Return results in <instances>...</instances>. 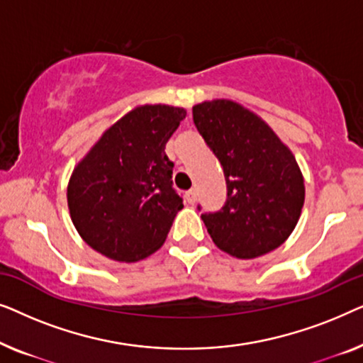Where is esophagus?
Listing matches in <instances>:
<instances>
[{"instance_id":"1","label":"esophagus","mask_w":363,"mask_h":363,"mask_svg":"<svg viewBox=\"0 0 363 363\" xmlns=\"http://www.w3.org/2000/svg\"><path fill=\"white\" fill-rule=\"evenodd\" d=\"M186 200H188V203H195L196 201V190H188L186 191Z\"/></svg>"}]
</instances>
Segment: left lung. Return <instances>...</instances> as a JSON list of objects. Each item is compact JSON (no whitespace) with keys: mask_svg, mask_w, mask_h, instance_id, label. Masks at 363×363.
Returning a JSON list of instances; mask_svg holds the SVG:
<instances>
[{"mask_svg":"<svg viewBox=\"0 0 363 363\" xmlns=\"http://www.w3.org/2000/svg\"><path fill=\"white\" fill-rule=\"evenodd\" d=\"M193 122L226 180L225 206L201 215L213 242L240 259L274 251L304 206V178L292 152L261 117L226 99L196 104Z\"/></svg>","mask_w":363,"mask_h":363,"instance_id":"obj_1","label":"left lung"}]
</instances>
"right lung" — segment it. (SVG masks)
Listing matches in <instances>:
<instances>
[{
	"instance_id": "1",
	"label": "right lung",
	"mask_w": 363,
	"mask_h": 363,
	"mask_svg": "<svg viewBox=\"0 0 363 363\" xmlns=\"http://www.w3.org/2000/svg\"><path fill=\"white\" fill-rule=\"evenodd\" d=\"M185 116L182 107L138 106L108 127L74 168L69 213L92 250L133 262L165 242L183 208L165 145Z\"/></svg>"
}]
</instances>
